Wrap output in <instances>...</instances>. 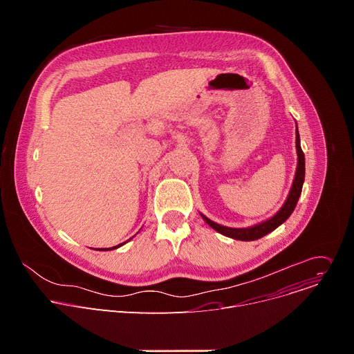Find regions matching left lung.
<instances>
[{"mask_svg": "<svg viewBox=\"0 0 354 354\" xmlns=\"http://www.w3.org/2000/svg\"><path fill=\"white\" fill-rule=\"evenodd\" d=\"M297 126V122H295ZM295 148H297V157H298V162H297V169H295V176L290 189V193L284 201V205L281 206V209L270 218L255 224L248 228H231V227H225L221 224H217L214 221H212L210 218H207L205 214H201V218H203L213 230H216L217 232L230 236L232 239H238V241H255L259 239L262 236H265L266 234L274 231L279 225H281L294 212L297 201L299 198L301 190H302V183H304V178H306V158H304V153L301 149V144H299V134H298V129L295 130Z\"/></svg>", "mask_w": 354, "mask_h": 354, "instance_id": "left-lung-1", "label": "left lung"}]
</instances>
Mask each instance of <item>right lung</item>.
<instances>
[{
	"label": "right lung",
	"mask_w": 354,
	"mask_h": 354,
	"mask_svg": "<svg viewBox=\"0 0 354 354\" xmlns=\"http://www.w3.org/2000/svg\"><path fill=\"white\" fill-rule=\"evenodd\" d=\"M130 239H131V238H130ZM130 239H129V241H130ZM126 242H127V241H126ZM126 242H123V243H119V245H116V246H113V248H99V249H96V250H111V249H118V248H120L122 245H124Z\"/></svg>",
	"instance_id": "1"
}]
</instances>
